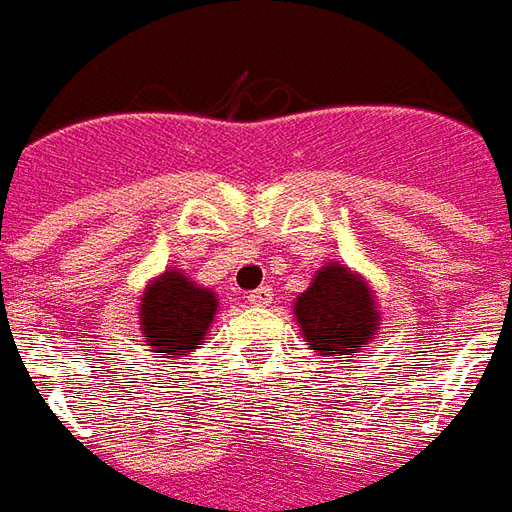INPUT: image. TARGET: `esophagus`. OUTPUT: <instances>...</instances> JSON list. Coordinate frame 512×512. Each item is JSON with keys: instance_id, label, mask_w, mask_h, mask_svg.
Here are the masks:
<instances>
[{"instance_id": "obj_1", "label": "esophagus", "mask_w": 512, "mask_h": 512, "mask_svg": "<svg viewBox=\"0 0 512 512\" xmlns=\"http://www.w3.org/2000/svg\"><path fill=\"white\" fill-rule=\"evenodd\" d=\"M270 300H273V289H270V286H259L256 292H250L248 295L250 306H267Z\"/></svg>"}]
</instances>
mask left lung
Returning <instances> with one entry per match:
<instances>
[{
	"mask_svg": "<svg viewBox=\"0 0 512 512\" xmlns=\"http://www.w3.org/2000/svg\"><path fill=\"white\" fill-rule=\"evenodd\" d=\"M292 311L308 347L320 355L353 358L380 333L375 289L342 262L322 264L306 292L295 297Z\"/></svg>",
	"mask_w": 512,
	"mask_h": 512,
	"instance_id": "1",
	"label": "left lung"
}]
</instances>
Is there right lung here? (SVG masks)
<instances>
[{"label":"right lung","mask_w":512,"mask_h":512,"mask_svg":"<svg viewBox=\"0 0 512 512\" xmlns=\"http://www.w3.org/2000/svg\"><path fill=\"white\" fill-rule=\"evenodd\" d=\"M217 314V295L170 267L151 278L140 295V331L151 353L179 358L198 350Z\"/></svg>","instance_id":"obj_1"}]
</instances>
